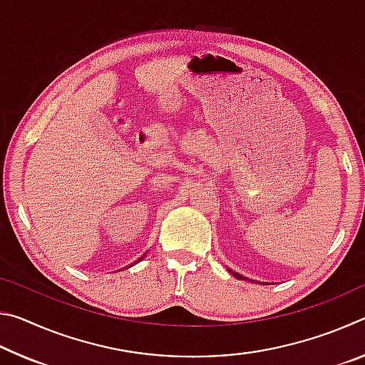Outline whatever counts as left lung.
Returning a JSON list of instances; mask_svg holds the SVG:
<instances>
[{
  "instance_id": "1",
  "label": "left lung",
  "mask_w": 365,
  "mask_h": 365,
  "mask_svg": "<svg viewBox=\"0 0 365 365\" xmlns=\"http://www.w3.org/2000/svg\"><path fill=\"white\" fill-rule=\"evenodd\" d=\"M233 275H235V277H237V279H240V280H243V277H242V275H240V274H235V272H233Z\"/></svg>"
}]
</instances>
